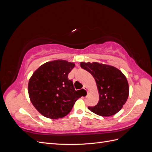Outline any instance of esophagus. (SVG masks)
Returning <instances> with one entry per match:
<instances>
[{"label": "esophagus", "mask_w": 152, "mask_h": 152, "mask_svg": "<svg viewBox=\"0 0 152 152\" xmlns=\"http://www.w3.org/2000/svg\"><path fill=\"white\" fill-rule=\"evenodd\" d=\"M83 89H84V90H86V91H87V94H88V93H89V90H88V88H87V87L86 86H84V87H83Z\"/></svg>", "instance_id": "obj_1"}]
</instances>
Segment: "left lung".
<instances>
[{
  "instance_id": "8db88e82",
  "label": "left lung",
  "mask_w": 152,
  "mask_h": 152,
  "mask_svg": "<svg viewBox=\"0 0 152 152\" xmlns=\"http://www.w3.org/2000/svg\"><path fill=\"white\" fill-rule=\"evenodd\" d=\"M80 65L93 76L98 90V104L88 109L102 117L112 116L120 111L129 93L124 73L113 66L96 62H82Z\"/></svg>"
}]
</instances>
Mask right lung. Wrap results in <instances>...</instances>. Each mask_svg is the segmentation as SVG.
I'll list each match as a JSON object with an SVG mask.
<instances>
[{"label":"right lung","mask_w":152,"mask_h":152,"mask_svg":"<svg viewBox=\"0 0 152 152\" xmlns=\"http://www.w3.org/2000/svg\"><path fill=\"white\" fill-rule=\"evenodd\" d=\"M75 64L58 59L43 64L28 82L30 99L43 116L53 119L66 116L81 97L68 78Z\"/></svg>","instance_id":"1"}]
</instances>
